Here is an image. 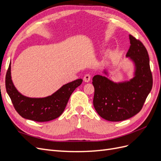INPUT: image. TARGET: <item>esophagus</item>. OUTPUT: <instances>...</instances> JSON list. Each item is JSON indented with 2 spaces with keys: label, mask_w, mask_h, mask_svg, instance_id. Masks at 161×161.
Instances as JSON below:
<instances>
[{
  "label": "esophagus",
  "mask_w": 161,
  "mask_h": 161,
  "mask_svg": "<svg viewBox=\"0 0 161 161\" xmlns=\"http://www.w3.org/2000/svg\"><path fill=\"white\" fill-rule=\"evenodd\" d=\"M91 75L90 74H86L85 75L84 78H83V80L85 82H89L91 80Z\"/></svg>",
  "instance_id": "obj_1"
}]
</instances>
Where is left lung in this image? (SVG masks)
I'll list each match as a JSON object with an SVG mask.
<instances>
[{"label": "left lung", "mask_w": 161, "mask_h": 161, "mask_svg": "<svg viewBox=\"0 0 161 161\" xmlns=\"http://www.w3.org/2000/svg\"><path fill=\"white\" fill-rule=\"evenodd\" d=\"M129 37L131 45L126 57L135 64L133 79L115 83L101 75L92 78L94 108L102 118L111 121H123L139 113L153 87L148 52L139 40Z\"/></svg>", "instance_id": "1"}]
</instances>
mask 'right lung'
<instances>
[{
    "mask_svg": "<svg viewBox=\"0 0 161 161\" xmlns=\"http://www.w3.org/2000/svg\"><path fill=\"white\" fill-rule=\"evenodd\" d=\"M82 82L80 79L67 83L44 98H30L21 95L14 87L11 80V64L5 77L7 92L17 113L23 118L39 122L53 120L60 116L73 91Z\"/></svg>",
    "mask_w": 161,
    "mask_h": 161,
    "instance_id": "obj_1",
    "label": "right lung"
}]
</instances>
